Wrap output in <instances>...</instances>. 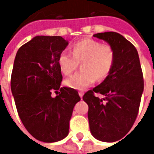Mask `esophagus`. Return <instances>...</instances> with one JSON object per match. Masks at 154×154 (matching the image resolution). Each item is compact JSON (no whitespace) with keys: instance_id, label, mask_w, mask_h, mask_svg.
I'll use <instances>...</instances> for the list:
<instances>
[{"instance_id":"1","label":"esophagus","mask_w":154,"mask_h":154,"mask_svg":"<svg viewBox=\"0 0 154 154\" xmlns=\"http://www.w3.org/2000/svg\"><path fill=\"white\" fill-rule=\"evenodd\" d=\"M78 94H79V97H80L81 98H82V97H83L84 92H83V91H79V92H78Z\"/></svg>"}]
</instances>
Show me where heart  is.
Listing matches in <instances>:
<instances>
[{
	"label": "heart",
	"instance_id": "obj_1",
	"mask_svg": "<svg viewBox=\"0 0 154 154\" xmlns=\"http://www.w3.org/2000/svg\"><path fill=\"white\" fill-rule=\"evenodd\" d=\"M115 62L114 48L92 39L78 41L72 46V54L63 51L58 57V66L64 75L72 74L81 64L82 72L65 80V85L75 90L86 89L96 79L105 80L113 69Z\"/></svg>",
	"mask_w": 154,
	"mask_h": 154
}]
</instances>
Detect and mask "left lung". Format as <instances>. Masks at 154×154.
<instances>
[{
    "label": "left lung",
    "mask_w": 154,
    "mask_h": 154,
    "mask_svg": "<svg viewBox=\"0 0 154 154\" xmlns=\"http://www.w3.org/2000/svg\"><path fill=\"white\" fill-rule=\"evenodd\" d=\"M93 36L114 48L116 62L109 76L82 98L88 105L91 134L100 141L115 142L129 132L137 118L143 91L142 69L137 49L124 36L116 32Z\"/></svg>",
    "instance_id": "8db88e82"
}]
</instances>
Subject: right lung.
Here are the masks:
<instances>
[{"mask_svg":"<svg viewBox=\"0 0 154 154\" xmlns=\"http://www.w3.org/2000/svg\"><path fill=\"white\" fill-rule=\"evenodd\" d=\"M67 44L61 36H36L19 48L14 62L11 88L18 115L28 132L45 143L68 134L74 106L81 100L75 89L60 87L58 57ZM53 91L59 93L54 98Z\"/></svg>","mask_w":154,"mask_h":154,"instance_id":"right-lung-1","label":"right lung"}]
</instances>
